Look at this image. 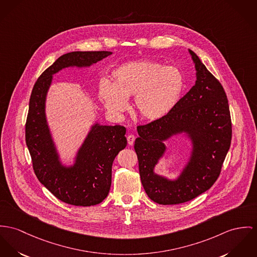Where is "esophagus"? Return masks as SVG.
Instances as JSON below:
<instances>
[{"mask_svg":"<svg viewBox=\"0 0 257 257\" xmlns=\"http://www.w3.org/2000/svg\"><path fill=\"white\" fill-rule=\"evenodd\" d=\"M127 141H128L129 146H132L134 144V142H135V136L133 134H129L127 136Z\"/></svg>","mask_w":257,"mask_h":257,"instance_id":"34e87169","label":"esophagus"}]
</instances>
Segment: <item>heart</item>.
I'll list each match as a JSON object with an SVG mask.
<instances>
[{
	"label": "heart",
	"mask_w": 257,
	"mask_h": 257,
	"mask_svg": "<svg viewBox=\"0 0 257 257\" xmlns=\"http://www.w3.org/2000/svg\"><path fill=\"white\" fill-rule=\"evenodd\" d=\"M113 83L101 80L99 99L111 113H121L134 96L133 107L139 116L156 121L167 115L181 97L184 80L176 67L163 66L148 59L123 63L111 72Z\"/></svg>",
	"instance_id": "1"
}]
</instances>
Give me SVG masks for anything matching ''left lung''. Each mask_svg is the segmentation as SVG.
Segmentation results:
<instances>
[{"mask_svg": "<svg viewBox=\"0 0 257 257\" xmlns=\"http://www.w3.org/2000/svg\"><path fill=\"white\" fill-rule=\"evenodd\" d=\"M189 52L197 70L196 84L167 115L138 126L134 145L143 187L149 198L163 205L189 201L210 189L231 146L226 93L198 56ZM182 133L193 146L188 163L175 180L156 175L154 167L166 151L164 141Z\"/></svg>", "mask_w": 257, "mask_h": 257, "instance_id": "obj_1", "label": "left lung"}]
</instances>
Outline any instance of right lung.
<instances>
[{"label":"right lung","mask_w":257,"mask_h":257,"mask_svg":"<svg viewBox=\"0 0 257 257\" xmlns=\"http://www.w3.org/2000/svg\"><path fill=\"white\" fill-rule=\"evenodd\" d=\"M111 52H71L59 57L36 81L29 100L25 141L33 169L43 184L59 200L91 206L107 197L111 186V167L119 152L127 146L126 128L96 123L80 147L71 166H64L46 118V98L53 75L66 67H89Z\"/></svg>","instance_id":"add662e5"}]
</instances>
